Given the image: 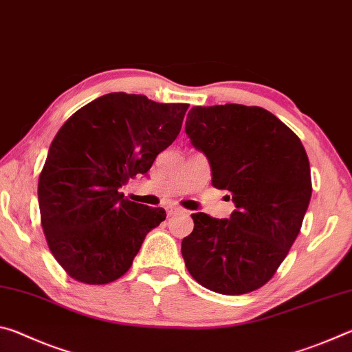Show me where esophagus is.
I'll return each instance as SVG.
<instances>
[{
  "label": "esophagus",
  "instance_id": "34e87169",
  "mask_svg": "<svg viewBox=\"0 0 352 352\" xmlns=\"http://www.w3.org/2000/svg\"><path fill=\"white\" fill-rule=\"evenodd\" d=\"M166 212H168V217H172V216H175V214H180V212H184V211L178 206H168V208H166Z\"/></svg>",
  "mask_w": 352,
  "mask_h": 352
}]
</instances>
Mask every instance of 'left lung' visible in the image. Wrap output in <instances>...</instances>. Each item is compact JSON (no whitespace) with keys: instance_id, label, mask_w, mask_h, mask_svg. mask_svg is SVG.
Here are the masks:
<instances>
[{"instance_id":"1","label":"left lung","mask_w":352,"mask_h":352,"mask_svg":"<svg viewBox=\"0 0 352 352\" xmlns=\"http://www.w3.org/2000/svg\"><path fill=\"white\" fill-rule=\"evenodd\" d=\"M184 130L206 155L212 186L230 190L236 205L230 219L192 214L194 230L182 242L184 264L206 289L248 294L270 281L300 233L312 195L307 153L261 107H192Z\"/></svg>"}]
</instances>
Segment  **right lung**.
<instances>
[{
	"label": "right lung",
	"instance_id": "right-lung-1",
	"mask_svg": "<svg viewBox=\"0 0 352 352\" xmlns=\"http://www.w3.org/2000/svg\"><path fill=\"white\" fill-rule=\"evenodd\" d=\"M188 107L109 93L57 132L38 177L40 217L52 256L76 281H116L166 219L163 208L124 199L119 188L175 141Z\"/></svg>",
	"mask_w": 352,
	"mask_h": 352
}]
</instances>
